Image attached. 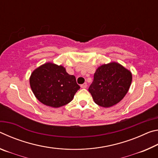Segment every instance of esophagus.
<instances>
[{
  "label": "esophagus",
  "mask_w": 158,
  "mask_h": 158,
  "mask_svg": "<svg viewBox=\"0 0 158 158\" xmlns=\"http://www.w3.org/2000/svg\"><path fill=\"white\" fill-rule=\"evenodd\" d=\"M81 87L82 88V89H86V88H87V84H86V83H84V84H81Z\"/></svg>",
  "instance_id": "34e87169"
}]
</instances>
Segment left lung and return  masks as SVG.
I'll list each match as a JSON object with an SVG mask.
<instances>
[{"label": "left lung", "instance_id": "1", "mask_svg": "<svg viewBox=\"0 0 158 158\" xmlns=\"http://www.w3.org/2000/svg\"><path fill=\"white\" fill-rule=\"evenodd\" d=\"M132 82V74L116 63L102 65L94 74L89 91L98 105L109 107L126 95Z\"/></svg>", "mask_w": 158, "mask_h": 158}]
</instances>
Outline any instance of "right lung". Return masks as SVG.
<instances>
[{
	"label": "right lung",
	"mask_w": 158,
	"mask_h": 158,
	"mask_svg": "<svg viewBox=\"0 0 158 158\" xmlns=\"http://www.w3.org/2000/svg\"><path fill=\"white\" fill-rule=\"evenodd\" d=\"M30 84L37 100L55 108L70 102L80 89L75 77L69 74L63 66L51 63L35 69Z\"/></svg>",
	"instance_id": "obj_1"
}]
</instances>
